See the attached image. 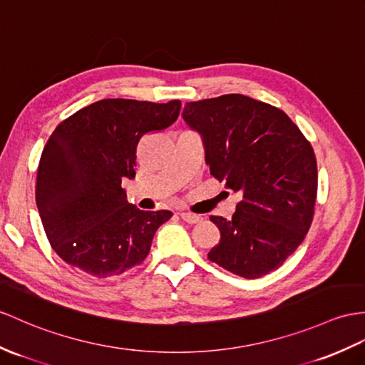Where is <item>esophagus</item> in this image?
<instances>
[{"label":"esophagus","mask_w":365,"mask_h":365,"mask_svg":"<svg viewBox=\"0 0 365 365\" xmlns=\"http://www.w3.org/2000/svg\"><path fill=\"white\" fill-rule=\"evenodd\" d=\"M180 215L185 221V223H189V225L200 223V221L202 220L200 215H195V213H190V212H182V213H180Z\"/></svg>","instance_id":"esophagus-1"}]
</instances>
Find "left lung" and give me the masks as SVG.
I'll list each match as a JSON object with an SVG mask.
<instances>
[{
    "label": "left lung",
    "instance_id": "8db88e82",
    "mask_svg": "<svg viewBox=\"0 0 365 365\" xmlns=\"http://www.w3.org/2000/svg\"><path fill=\"white\" fill-rule=\"evenodd\" d=\"M210 173L242 195L232 220L210 217L220 242L209 260L245 279L277 269L313 221L317 164L309 142L275 106L243 94L185 103Z\"/></svg>",
    "mask_w": 365,
    "mask_h": 365
}]
</instances>
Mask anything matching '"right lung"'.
Returning <instances> with one entry per match:
<instances>
[{"label":"right lung","instance_id":"obj_1","mask_svg":"<svg viewBox=\"0 0 365 365\" xmlns=\"http://www.w3.org/2000/svg\"><path fill=\"white\" fill-rule=\"evenodd\" d=\"M180 110V101L103 99L58 123L43 148L35 198L61 260L94 279L144 262L173 213L138 209L120 184L136 176L139 139L170 127Z\"/></svg>","mask_w":365,"mask_h":365}]
</instances>
